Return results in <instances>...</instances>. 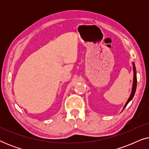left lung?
Returning <instances> with one entry per match:
<instances>
[{"label":"left lung","mask_w":149,"mask_h":149,"mask_svg":"<svg viewBox=\"0 0 149 149\" xmlns=\"http://www.w3.org/2000/svg\"><path fill=\"white\" fill-rule=\"evenodd\" d=\"M132 64H133V70H134V82H133V86H132V90L131 95H130L129 99H128V100L127 101V102H126L125 107H124V108H123V109H125V108L126 107V106L127 105V104L129 103L132 100V98H133L134 95V94H135V92H136V86H137V78H136V67H135V65H134V62L132 63Z\"/></svg>","instance_id":"left-lung-1"}]
</instances>
